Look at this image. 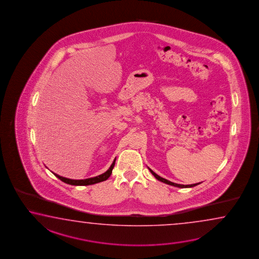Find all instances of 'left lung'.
I'll return each instance as SVG.
<instances>
[{"mask_svg":"<svg viewBox=\"0 0 259 259\" xmlns=\"http://www.w3.org/2000/svg\"><path fill=\"white\" fill-rule=\"evenodd\" d=\"M148 169L150 170V172L154 175V177L156 178V179H158V181H160V182H162V183H165V184H167V185H172V186H175V187H180V188H189V187H194L195 185H199L200 183H198V184H194V185H178V184H175V183H172V182H169L168 180L164 179L162 177H160V176H158L157 174H155L153 170L151 169Z\"/></svg>","mask_w":259,"mask_h":259,"instance_id":"left-lung-1","label":"left lung"}]
</instances>
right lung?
<instances>
[{"label": "right lung", "instance_id": "1", "mask_svg": "<svg viewBox=\"0 0 259 259\" xmlns=\"http://www.w3.org/2000/svg\"><path fill=\"white\" fill-rule=\"evenodd\" d=\"M115 160H116V158H114V160H113V162L111 165V167L109 168V169L105 171L104 174H102V175H99V176H96V177H93V178H89V179H84V180H73V179H68V178H65V177H63V176H60V175H56V174H54L53 172V175H55L57 178L61 180V181H63L64 183L65 184H68V185H94V184H98V183H101V182H103V181H106V180L108 179L110 176H111V172H112V169H113V167H114V165H115Z\"/></svg>", "mask_w": 259, "mask_h": 259}]
</instances>
